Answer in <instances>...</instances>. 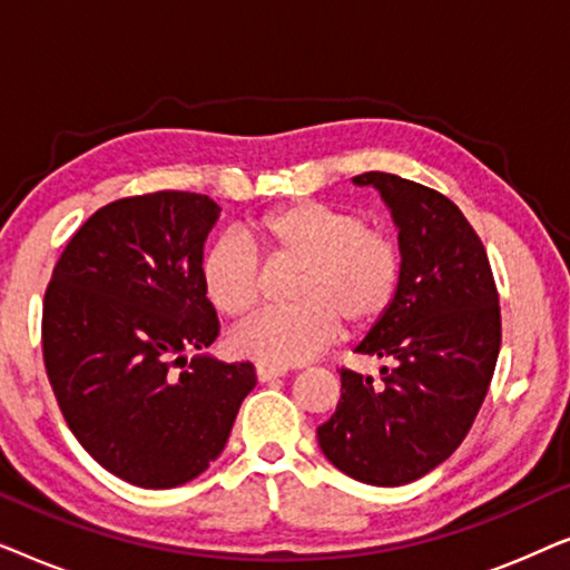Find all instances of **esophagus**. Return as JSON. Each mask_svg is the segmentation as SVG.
<instances>
[{
  "mask_svg": "<svg viewBox=\"0 0 570 570\" xmlns=\"http://www.w3.org/2000/svg\"><path fill=\"white\" fill-rule=\"evenodd\" d=\"M283 365H269V363H256V379L259 381H275L279 376H285Z\"/></svg>",
  "mask_w": 570,
  "mask_h": 570,
  "instance_id": "esophagus-1",
  "label": "esophagus"
}]
</instances>
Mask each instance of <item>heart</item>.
I'll list each match as a JSON object with an SVG mask.
<instances>
[{"mask_svg":"<svg viewBox=\"0 0 570 570\" xmlns=\"http://www.w3.org/2000/svg\"><path fill=\"white\" fill-rule=\"evenodd\" d=\"M262 253L272 267H298L295 306L269 311L236 332V353L269 365L303 363L342 334L371 332L400 295L404 254L392 230L347 207L301 199L269 209L248 238L223 236L202 256V291L217 314L252 316L262 303Z\"/></svg>","mask_w":570,"mask_h":570,"instance_id":"1","label":"heart"}]
</instances>
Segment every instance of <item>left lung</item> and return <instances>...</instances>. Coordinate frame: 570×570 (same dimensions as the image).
<instances>
[{"instance_id": "left-lung-1", "label": "left lung", "mask_w": 570, "mask_h": 570, "mask_svg": "<svg viewBox=\"0 0 570 570\" xmlns=\"http://www.w3.org/2000/svg\"><path fill=\"white\" fill-rule=\"evenodd\" d=\"M353 181L376 186L392 209L404 277L392 311L355 347L386 361L381 381L340 368V404L316 435L353 480L407 485L470 433L501 350V306L485 246L454 202L379 170Z\"/></svg>"}]
</instances>
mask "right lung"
<instances>
[{
    "label": "right lung",
    "mask_w": 570,
    "mask_h": 570,
    "mask_svg": "<svg viewBox=\"0 0 570 570\" xmlns=\"http://www.w3.org/2000/svg\"><path fill=\"white\" fill-rule=\"evenodd\" d=\"M207 194L153 191L100 207L69 238L43 295L46 376L82 449L139 488H176L228 441L254 365L209 355L220 334L202 248Z\"/></svg>",
    "instance_id": "add662e5"
}]
</instances>
